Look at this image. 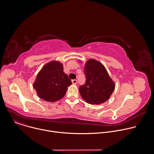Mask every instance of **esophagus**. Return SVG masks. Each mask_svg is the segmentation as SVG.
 Here are the masks:
<instances>
[{"mask_svg": "<svg viewBox=\"0 0 154 154\" xmlns=\"http://www.w3.org/2000/svg\"><path fill=\"white\" fill-rule=\"evenodd\" d=\"M72 83L74 85H76L77 83V80H72Z\"/></svg>", "mask_w": 154, "mask_h": 154, "instance_id": "34e87169", "label": "esophagus"}]
</instances>
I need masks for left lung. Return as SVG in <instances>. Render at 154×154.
I'll return each mask as SVG.
<instances>
[{
    "mask_svg": "<svg viewBox=\"0 0 154 154\" xmlns=\"http://www.w3.org/2000/svg\"><path fill=\"white\" fill-rule=\"evenodd\" d=\"M82 63L81 60H79ZM86 82L79 88L82 98L91 104H100L107 101L115 88V83L104 65L100 61L89 59L84 66Z\"/></svg>",
    "mask_w": 154,
    "mask_h": 154,
    "instance_id": "8db88e82",
    "label": "left lung"
}]
</instances>
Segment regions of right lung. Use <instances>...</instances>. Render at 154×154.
Listing matches in <instances>:
<instances>
[{
	"label": "right lung",
	"instance_id": "right-lung-1",
	"mask_svg": "<svg viewBox=\"0 0 154 154\" xmlns=\"http://www.w3.org/2000/svg\"><path fill=\"white\" fill-rule=\"evenodd\" d=\"M71 84V79L63 72V63L54 60L42 67L33 87L39 98L45 101L55 102L65 96L68 87Z\"/></svg>",
	"mask_w": 154,
	"mask_h": 154
}]
</instances>
